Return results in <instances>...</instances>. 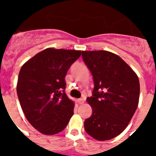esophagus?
Instances as JSON below:
<instances>
[{
    "label": "esophagus",
    "instance_id": "34e87169",
    "mask_svg": "<svg viewBox=\"0 0 156 156\" xmlns=\"http://www.w3.org/2000/svg\"><path fill=\"white\" fill-rule=\"evenodd\" d=\"M77 102L79 103V104L82 105L84 103V99L83 98H79V99H77Z\"/></svg>",
    "mask_w": 156,
    "mask_h": 156
}]
</instances>
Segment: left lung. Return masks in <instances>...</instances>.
Segmentation results:
<instances>
[{
    "label": "left lung",
    "mask_w": 156,
    "mask_h": 156,
    "mask_svg": "<svg viewBox=\"0 0 156 156\" xmlns=\"http://www.w3.org/2000/svg\"><path fill=\"white\" fill-rule=\"evenodd\" d=\"M83 60L93 76L92 96L87 101L92 115L84 121L87 133L107 140L120 134L137 109L138 77L119 56L106 51H82Z\"/></svg>",
    "instance_id": "1"
}]
</instances>
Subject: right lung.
Masks as SVG:
<instances>
[{
    "label": "right lung",
    "mask_w": 156,
    "mask_h": 156,
    "mask_svg": "<svg viewBox=\"0 0 156 156\" xmlns=\"http://www.w3.org/2000/svg\"><path fill=\"white\" fill-rule=\"evenodd\" d=\"M80 55V51L47 48L22 66L16 88L19 102L27 120L41 133L62 131L73 115L65 77Z\"/></svg>",
    "instance_id": "add662e5"
}]
</instances>
